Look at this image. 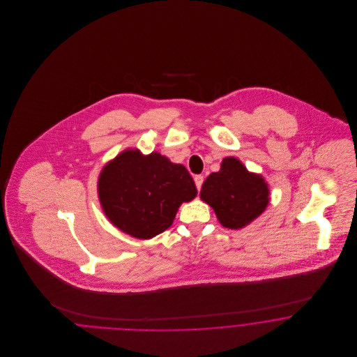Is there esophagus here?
Masks as SVG:
<instances>
[{"label":"esophagus","instance_id":"34e87169","mask_svg":"<svg viewBox=\"0 0 357 357\" xmlns=\"http://www.w3.org/2000/svg\"><path fill=\"white\" fill-rule=\"evenodd\" d=\"M194 182H195V186L198 190H201V187H202V183H204V176L202 175H195L194 176Z\"/></svg>","mask_w":357,"mask_h":357}]
</instances>
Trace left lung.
Returning <instances> with one entry per match:
<instances>
[{
  "label": "left lung",
  "instance_id": "left-lung-1",
  "mask_svg": "<svg viewBox=\"0 0 357 357\" xmlns=\"http://www.w3.org/2000/svg\"><path fill=\"white\" fill-rule=\"evenodd\" d=\"M199 197L214 210L223 227L239 230L266 210L271 190L261 174L250 172L239 159L227 156L221 170L206 178Z\"/></svg>",
  "mask_w": 357,
  "mask_h": 357
}]
</instances>
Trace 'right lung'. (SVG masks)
<instances>
[{"label":"right lung","instance_id":"add662e5","mask_svg":"<svg viewBox=\"0 0 357 357\" xmlns=\"http://www.w3.org/2000/svg\"><path fill=\"white\" fill-rule=\"evenodd\" d=\"M183 165L156 151L143 155L127 149L109 160L99 175L98 195L108 221L123 233L151 239L172 225L178 208L197 197Z\"/></svg>","mask_w":357,"mask_h":357}]
</instances>
